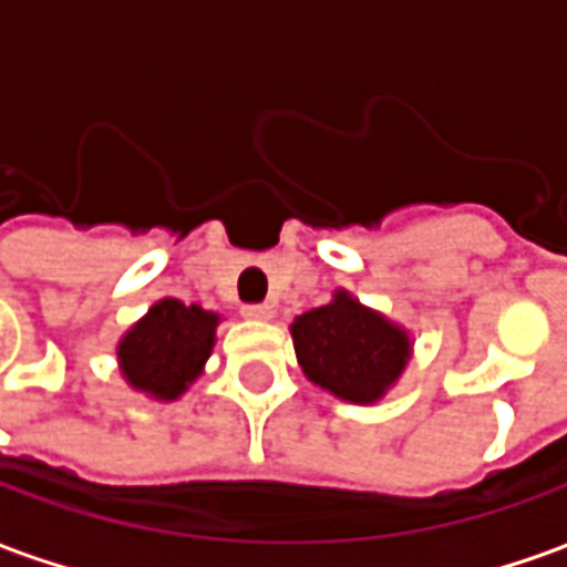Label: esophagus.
<instances>
[{"label":"esophagus","mask_w":567,"mask_h":567,"mask_svg":"<svg viewBox=\"0 0 567 567\" xmlns=\"http://www.w3.org/2000/svg\"><path fill=\"white\" fill-rule=\"evenodd\" d=\"M243 316H246L248 321H267L272 319V307H267V303H246V307H243Z\"/></svg>","instance_id":"obj_1"}]
</instances>
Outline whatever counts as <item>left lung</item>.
Listing matches in <instances>:
<instances>
[{"instance_id": "1", "label": "left lung", "mask_w": 567, "mask_h": 567, "mask_svg": "<svg viewBox=\"0 0 567 567\" xmlns=\"http://www.w3.org/2000/svg\"><path fill=\"white\" fill-rule=\"evenodd\" d=\"M291 337L307 380L349 404L380 401L413 352L401 324L358 303L343 288L331 303L297 316Z\"/></svg>"}]
</instances>
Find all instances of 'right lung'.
<instances>
[{
    "label": "right lung",
    "instance_id": "right-lung-1",
    "mask_svg": "<svg viewBox=\"0 0 567 567\" xmlns=\"http://www.w3.org/2000/svg\"><path fill=\"white\" fill-rule=\"evenodd\" d=\"M218 316L175 297H163L117 343V364L136 392L175 401L203 373L215 346Z\"/></svg>",
    "mask_w": 567,
    "mask_h": 567
}]
</instances>
